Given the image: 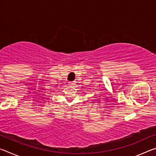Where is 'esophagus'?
<instances>
[{"label":"esophagus","instance_id":"1","mask_svg":"<svg viewBox=\"0 0 156 156\" xmlns=\"http://www.w3.org/2000/svg\"><path fill=\"white\" fill-rule=\"evenodd\" d=\"M76 82H69V84H70V85H74Z\"/></svg>","mask_w":156,"mask_h":156}]
</instances>
